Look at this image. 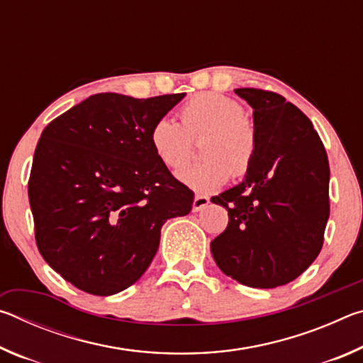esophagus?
<instances>
[{
  "label": "esophagus",
  "mask_w": 363,
  "mask_h": 363,
  "mask_svg": "<svg viewBox=\"0 0 363 363\" xmlns=\"http://www.w3.org/2000/svg\"><path fill=\"white\" fill-rule=\"evenodd\" d=\"M208 203H210V196L206 195H196L194 199V205H192V210L196 213V211H201L203 208L208 206Z\"/></svg>",
  "instance_id": "esophagus-1"
}]
</instances>
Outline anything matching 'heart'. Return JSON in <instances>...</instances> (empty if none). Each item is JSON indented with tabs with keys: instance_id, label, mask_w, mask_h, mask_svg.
<instances>
[{
	"instance_id": "1",
	"label": "heart",
	"mask_w": 363,
	"mask_h": 363,
	"mask_svg": "<svg viewBox=\"0 0 363 363\" xmlns=\"http://www.w3.org/2000/svg\"><path fill=\"white\" fill-rule=\"evenodd\" d=\"M181 123L162 116L150 128V145L157 158L169 169L182 168L200 143L201 162L182 169L177 177L196 192H213L229 181L243 177L253 167L259 136L255 120L243 106L219 93H200L179 110Z\"/></svg>"
}]
</instances>
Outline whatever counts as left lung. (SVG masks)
I'll use <instances>...</instances> for the list:
<instances>
[{
	"instance_id": "obj_1",
	"label": "left lung",
	"mask_w": 363,
	"mask_h": 363,
	"mask_svg": "<svg viewBox=\"0 0 363 363\" xmlns=\"http://www.w3.org/2000/svg\"><path fill=\"white\" fill-rule=\"evenodd\" d=\"M235 93L255 110L259 147L245 181L211 196L229 211L211 253L238 284L275 288L299 277L320 253L330 216L328 157L311 120L284 96Z\"/></svg>"
}]
</instances>
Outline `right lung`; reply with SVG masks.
Listing matches in <instances>:
<instances>
[{
    "instance_id": "add662e5",
    "label": "right lung",
    "mask_w": 363,
    "mask_h": 363,
    "mask_svg": "<svg viewBox=\"0 0 363 363\" xmlns=\"http://www.w3.org/2000/svg\"><path fill=\"white\" fill-rule=\"evenodd\" d=\"M184 96L94 94L43 130L28 179L35 240L73 286L97 296L131 286L150 266L167 219L192 210L194 192L149 139L153 121Z\"/></svg>"
}]
</instances>
